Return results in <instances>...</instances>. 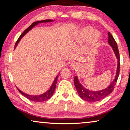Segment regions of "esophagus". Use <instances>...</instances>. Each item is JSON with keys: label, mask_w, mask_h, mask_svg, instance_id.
<instances>
[{"label": "esophagus", "mask_w": 130, "mask_h": 130, "mask_svg": "<svg viewBox=\"0 0 130 130\" xmlns=\"http://www.w3.org/2000/svg\"><path fill=\"white\" fill-rule=\"evenodd\" d=\"M70 67H71V68L73 69V70H77L78 68H79V63H77V62H73V63L71 64Z\"/></svg>", "instance_id": "34e87169"}]
</instances>
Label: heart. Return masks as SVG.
I'll return each instance as SVG.
<instances>
[{
  "mask_svg": "<svg viewBox=\"0 0 130 130\" xmlns=\"http://www.w3.org/2000/svg\"><path fill=\"white\" fill-rule=\"evenodd\" d=\"M77 41H85L90 38V43L92 45L96 44L100 40L101 35L99 32L94 31L90 26H86L79 30L76 35Z\"/></svg>",
  "mask_w": 130,
  "mask_h": 130,
  "instance_id": "1",
  "label": "heart"
}]
</instances>
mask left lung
I'll use <instances>...</instances> for the list:
<instances>
[{"mask_svg": "<svg viewBox=\"0 0 130 130\" xmlns=\"http://www.w3.org/2000/svg\"><path fill=\"white\" fill-rule=\"evenodd\" d=\"M108 44L111 45L112 48L113 49V52L115 53V56L118 60V64H117V73L115 77L113 80L112 82L111 85H109L108 88L104 89L99 90V91H92L89 89H87L82 85L79 82V79H78L77 76H75L74 78V86L76 87V90H77V93L82 99L85 101L88 102H97L100 100H102L108 95H109L113 91V89L115 88V84L118 80L119 74H120V54H119V51L118 49V46L115 40L113 38L112 35L111 33L108 32Z\"/></svg>", "mask_w": 130, "mask_h": 130, "instance_id": "obj_1", "label": "left lung"}]
</instances>
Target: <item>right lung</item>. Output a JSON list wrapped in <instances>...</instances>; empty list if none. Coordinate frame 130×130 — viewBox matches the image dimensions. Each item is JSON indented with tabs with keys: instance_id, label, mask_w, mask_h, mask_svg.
<instances>
[{
	"instance_id": "add662e5",
	"label": "right lung",
	"mask_w": 130,
	"mask_h": 130,
	"mask_svg": "<svg viewBox=\"0 0 130 130\" xmlns=\"http://www.w3.org/2000/svg\"><path fill=\"white\" fill-rule=\"evenodd\" d=\"M53 21H54V20H51V19H45V20L39 21H37V22H35L32 23V24L31 25H30L29 27L27 28V29H26L25 30L24 32H23V33L20 35V37H19L18 40L16 42L15 48H15L17 47V46L18 45V44L19 42L20 41L21 38H22V37H24L26 33L28 32H29L30 30L32 29V28L34 27L35 26H36L37 25H38L39 23L50 22H53ZM58 74L56 76V77L55 78V79H54V82H53L52 85H51L49 89L48 90L47 92H45V93L41 94V95H28V94L24 93V92L21 91V90H19L18 88H17V89H18V91L20 92V93L22 94V95H24L25 97L26 98L29 99V100H31L32 101H34V102H44V101H47V100H48L50 98H51V96H52L53 95V93H54V92L55 91V89H56V84H57V82Z\"/></svg>"
}]
</instances>
